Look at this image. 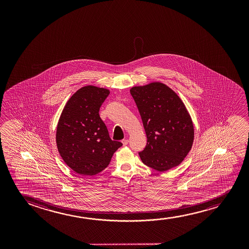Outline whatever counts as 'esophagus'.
<instances>
[{
    "instance_id": "34e87169",
    "label": "esophagus",
    "mask_w": 249,
    "mask_h": 249,
    "mask_svg": "<svg viewBox=\"0 0 249 249\" xmlns=\"http://www.w3.org/2000/svg\"><path fill=\"white\" fill-rule=\"evenodd\" d=\"M128 142H129V141H128L127 140H123V141H122V143H123V144L124 145V146L126 145V144L128 143Z\"/></svg>"
}]
</instances>
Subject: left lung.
I'll list each match as a JSON object with an SVG mask.
<instances>
[{
  "mask_svg": "<svg viewBox=\"0 0 249 249\" xmlns=\"http://www.w3.org/2000/svg\"><path fill=\"white\" fill-rule=\"evenodd\" d=\"M147 136L140 152L143 163L159 172L177 167L194 142V125L184 102L162 82L130 89Z\"/></svg>",
  "mask_w": 249,
  "mask_h": 249,
  "instance_id": "1",
  "label": "left lung"
}]
</instances>
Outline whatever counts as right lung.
I'll use <instances>...</instances> for the list:
<instances>
[{
  "label": "right lung",
  "instance_id": "obj_1",
  "mask_svg": "<svg viewBox=\"0 0 249 249\" xmlns=\"http://www.w3.org/2000/svg\"><path fill=\"white\" fill-rule=\"evenodd\" d=\"M109 89L88 85L70 98L58 119L56 143L66 165L76 174L92 176L108 167L123 143L112 141L99 116Z\"/></svg>",
  "mask_w": 249,
  "mask_h": 249
}]
</instances>
